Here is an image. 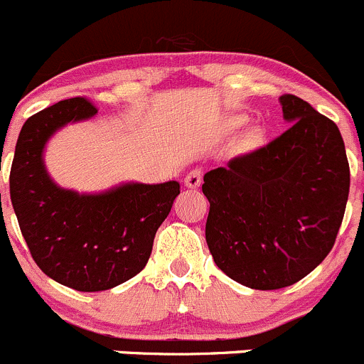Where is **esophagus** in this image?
<instances>
[{
	"mask_svg": "<svg viewBox=\"0 0 364 364\" xmlns=\"http://www.w3.org/2000/svg\"><path fill=\"white\" fill-rule=\"evenodd\" d=\"M200 183H203V171L200 168H192V171L186 174L185 178V185L188 186V188H199Z\"/></svg>",
	"mask_w": 364,
	"mask_h": 364,
	"instance_id": "obj_1",
	"label": "esophagus"
}]
</instances>
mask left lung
I'll list each match as a JSON object with an SVG mask.
<instances>
[{
    "instance_id": "8db88e82",
    "label": "left lung",
    "mask_w": 364,
    "mask_h": 364,
    "mask_svg": "<svg viewBox=\"0 0 364 364\" xmlns=\"http://www.w3.org/2000/svg\"><path fill=\"white\" fill-rule=\"evenodd\" d=\"M290 128L204 174L206 242L217 267L252 290H279L331 252L350 188L338 126L304 100H279Z\"/></svg>"
}]
</instances>
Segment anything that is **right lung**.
I'll return each mask as SVG.
<instances>
[{
  "instance_id": "right-lung-1",
  "label": "right lung",
  "mask_w": 364,
  "mask_h": 364,
  "mask_svg": "<svg viewBox=\"0 0 364 364\" xmlns=\"http://www.w3.org/2000/svg\"><path fill=\"white\" fill-rule=\"evenodd\" d=\"M97 114L85 97L60 101L24 122L10 171V199L31 257L46 276L77 291H103L136 276L179 183H122L101 193L62 188L48 174V140Z\"/></svg>"
}]
</instances>
